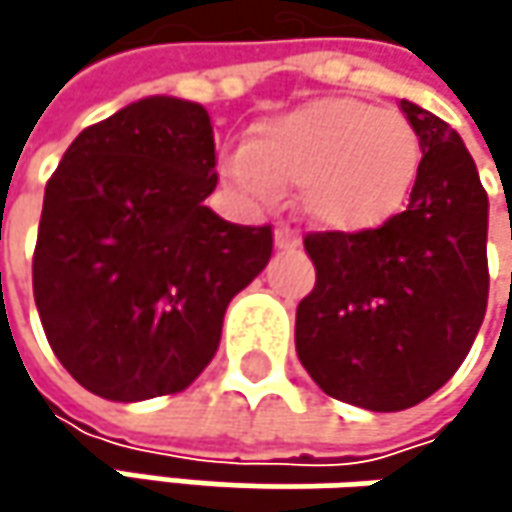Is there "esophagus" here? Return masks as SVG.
<instances>
[{"label": "esophagus", "instance_id": "esophagus-1", "mask_svg": "<svg viewBox=\"0 0 512 512\" xmlns=\"http://www.w3.org/2000/svg\"><path fill=\"white\" fill-rule=\"evenodd\" d=\"M299 246V234L290 225H278L275 228V249H293Z\"/></svg>", "mask_w": 512, "mask_h": 512}]
</instances>
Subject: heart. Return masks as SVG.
Returning <instances> with one entry per match:
<instances>
[{"label": "heart", "mask_w": 512, "mask_h": 512, "mask_svg": "<svg viewBox=\"0 0 512 512\" xmlns=\"http://www.w3.org/2000/svg\"><path fill=\"white\" fill-rule=\"evenodd\" d=\"M421 171L412 121L353 97L311 100L257 124L225 174L243 192L269 198L299 189L305 216L341 234L385 225L403 210Z\"/></svg>", "instance_id": "1"}]
</instances>
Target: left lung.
Instances as JSON below:
<instances>
[{
	"label": "left lung",
	"mask_w": 512,
	"mask_h": 512,
	"mask_svg": "<svg viewBox=\"0 0 512 512\" xmlns=\"http://www.w3.org/2000/svg\"><path fill=\"white\" fill-rule=\"evenodd\" d=\"M421 139L403 213L361 234L314 231V290L296 308V353L335 400L400 412L439 391L486 314L489 198L457 130L400 100Z\"/></svg>",
	"instance_id": "left-lung-1"
}]
</instances>
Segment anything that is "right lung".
I'll list each match as a JSON object with an SVG mask.
<instances>
[{"label":"right lung","mask_w":512,"mask_h":512,"mask_svg":"<svg viewBox=\"0 0 512 512\" xmlns=\"http://www.w3.org/2000/svg\"><path fill=\"white\" fill-rule=\"evenodd\" d=\"M216 183L210 115L177 97L85 127L52 171L35 305L55 358L91 394H177L216 356L228 302L272 255L269 225L204 207Z\"/></svg>","instance_id":"obj_1"}]
</instances>
